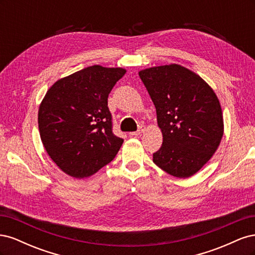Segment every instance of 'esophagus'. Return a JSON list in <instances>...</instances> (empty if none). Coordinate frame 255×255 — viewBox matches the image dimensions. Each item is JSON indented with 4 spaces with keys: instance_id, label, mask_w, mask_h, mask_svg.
I'll return each instance as SVG.
<instances>
[{
    "instance_id": "obj_1",
    "label": "esophagus",
    "mask_w": 255,
    "mask_h": 255,
    "mask_svg": "<svg viewBox=\"0 0 255 255\" xmlns=\"http://www.w3.org/2000/svg\"><path fill=\"white\" fill-rule=\"evenodd\" d=\"M143 132H144V127L141 126L139 128H138V130H136V132L130 133V135H132V136H138V135H140Z\"/></svg>"
}]
</instances>
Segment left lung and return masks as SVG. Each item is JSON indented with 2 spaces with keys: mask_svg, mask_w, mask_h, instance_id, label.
<instances>
[{
  "mask_svg": "<svg viewBox=\"0 0 255 255\" xmlns=\"http://www.w3.org/2000/svg\"><path fill=\"white\" fill-rule=\"evenodd\" d=\"M139 76L163 133L153 163L176 177L194 175L213 156L223 135L217 96L199 75L180 65L149 68Z\"/></svg>",
  "mask_w": 255,
  "mask_h": 255,
  "instance_id": "8db88e82",
  "label": "left lung"
}]
</instances>
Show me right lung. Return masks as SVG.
I'll return each instance as SVG.
<instances>
[{
    "mask_svg": "<svg viewBox=\"0 0 255 255\" xmlns=\"http://www.w3.org/2000/svg\"><path fill=\"white\" fill-rule=\"evenodd\" d=\"M122 68L91 66L58 80L39 106L38 127L50 157L73 177L96 173L117 155L123 139L113 133L107 106Z\"/></svg>",
    "mask_w": 255,
    "mask_h": 255,
    "instance_id": "add662e5",
    "label": "right lung"
}]
</instances>
